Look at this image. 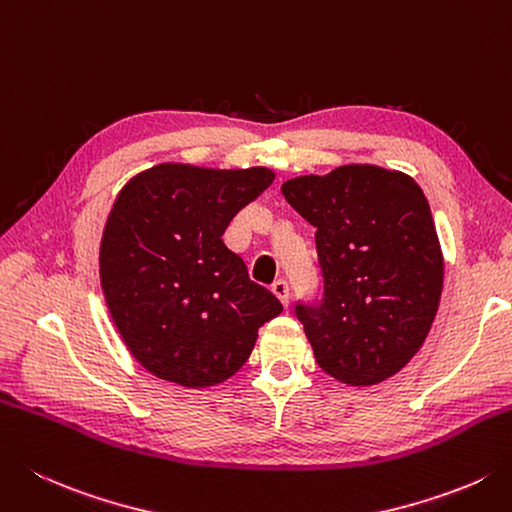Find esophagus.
I'll list each match as a JSON object with an SVG mask.
<instances>
[{"instance_id":"34e87169","label":"esophagus","mask_w":512,"mask_h":512,"mask_svg":"<svg viewBox=\"0 0 512 512\" xmlns=\"http://www.w3.org/2000/svg\"><path fill=\"white\" fill-rule=\"evenodd\" d=\"M270 290H273L275 297L282 302L284 306H288V297H290V288H288V282L286 279H277V282L270 286Z\"/></svg>"}]
</instances>
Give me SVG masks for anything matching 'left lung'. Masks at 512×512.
I'll return each mask as SVG.
<instances>
[{
  "label": "left lung",
  "mask_w": 512,
  "mask_h": 512,
  "mask_svg": "<svg viewBox=\"0 0 512 512\" xmlns=\"http://www.w3.org/2000/svg\"><path fill=\"white\" fill-rule=\"evenodd\" d=\"M282 193L317 228L324 299L297 317L319 368L348 386L397 375L426 342L444 288L424 190L402 170L344 164L288 179Z\"/></svg>",
  "instance_id": "1"
}]
</instances>
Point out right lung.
<instances>
[{
  "label": "right lung",
  "mask_w": 512,
  "mask_h": 512,
  "mask_svg": "<svg viewBox=\"0 0 512 512\" xmlns=\"http://www.w3.org/2000/svg\"><path fill=\"white\" fill-rule=\"evenodd\" d=\"M275 170L164 162L119 190L99 244V279L113 324L150 375L186 388L226 382L257 330L282 313L224 244L239 210Z\"/></svg>",
  "instance_id": "right-lung-1"
}]
</instances>
